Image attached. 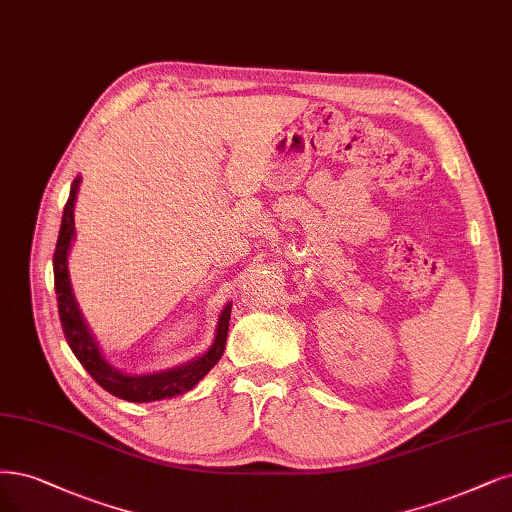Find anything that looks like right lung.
Returning a JSON list of instances; mask_svg holds the SVG:
<instances>
[{
	"label": "right lung",
	"mask_w": 512,
	"mask_h": 512,
	"mask_svg": "<svg viewBox=\"0 0 512 512\" xmlns=\"http://www.w3.org/2000/svg\"><path fill=\"white\" fill-rule=\"evenodd\" d=\"M80 178L74 180L72 190H69V199L63 209V220H61V231L55 248V260H52V267H55V292H57V305H59V317L63 334L67 339V345L72 347L74 356L80 360V364L88 370L105 392L114 394L116 398L129 400V402H156V400H167L173 396H180L188 390H192L211 368L218 364V360L224 354L226 345V334H228V320H231V305H226L220 322L216 341L211 345L199 360H192L180 368L167 370V373H156V375H144V377H131L122 375L114 370L108 362L103 360L97 343L93 341L91 332H88L80 309L74 301L72 286H69V273H67V250L74 239V203H76V192H78Z\"/></svg>",
	"instance_id": "obj_1"
}]
</instances>
